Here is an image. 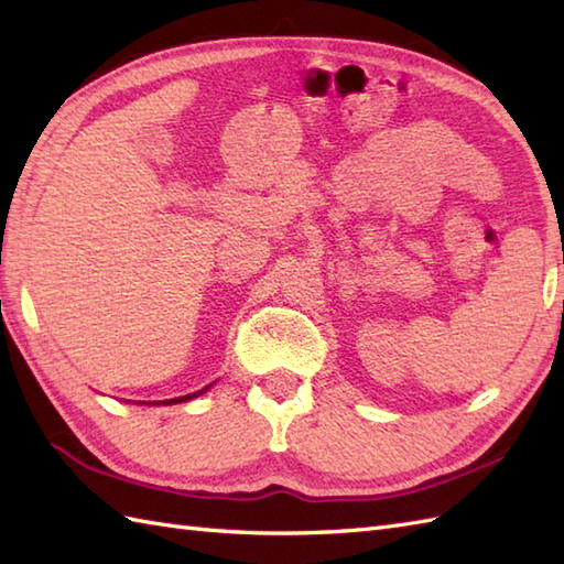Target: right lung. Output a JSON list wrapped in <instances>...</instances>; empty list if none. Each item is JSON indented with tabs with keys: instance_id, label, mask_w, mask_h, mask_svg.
<instances>
[{
	"instance_id": "right-lung-1",
	"label": "right lung",
	"mask_w": 564,
	"mask_h": 564,
	"mask_svg": "<svg viewBox=\"0 0 564 564\" xmlns=\"http://www.w3.org/2000/svg\"><path fill=\"white\" fill-rule=\"evenodd\" d=\"M208 388H203V390H198V392H191V394H184V398H174V400H164L162 404H174V402H186V400H191V398H198L200 392H206ZM154 404H160V402H154Z\"/></svg>"
}]
</instances>
